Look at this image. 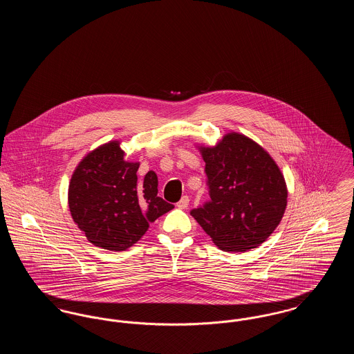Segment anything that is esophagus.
<instances>
[{
    "label": "esophagus",
    "mask_w": 354,
    "mask_h": 354,
    "mask_svg": "<svg viewBox=\"0 0 354 354\" xmlns=\"http://www.w3.org/2000/svg\"><path fill=\"white\" fill-rule=\"evenodd\" d=\"M188 203H189V199H188V196H183L179 202L176 203V207L179 208V209H185L187 207H188Z\"/></svg>",
    "instance_id": "obj_1"
}]
</instances>
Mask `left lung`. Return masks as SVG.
Listing matches in <instances>:
<instances>
[{
	"mask_svg": "<svg viewBox=\"0 0 354 354\" xmlns=\"http://www.w3.org/2000/svg\"><path fill=\"white\" fill-rule=\"evenodd\" d=\"M196 147L205 162L211 201L191 215L224 252L259 247L286 212L281 169L268 151L240 133L224 135L215 146Z\"/></svg>",
	"mask_w": 354,
	"mask_h": 354,
	"instance_id": "obj_1",
	"label": "left lung"
}]
</instances>
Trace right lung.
<instances>
[{"label":"right lung","instance_id":"1","mask_svg":"<svg viewBox=\"0 0 354 354\" xmlns=\"http://www.w3.org/2000/svg\"><path fill=\"white\" fill-rule=\"evenodd\" d=\"M138 162L124 159L119 140L88 152L68 183L71 218L87 240L113 252L126 251L150 223L174 208L158 196V176L149 171L138 182Z\"/></svg>","mask_w":354,"mask_h":354}]
</instances>
